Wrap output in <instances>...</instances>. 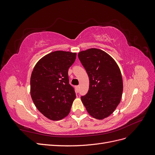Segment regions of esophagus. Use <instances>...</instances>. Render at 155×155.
Here are the masks:
<instances>
[{
    "label": "esophagus",
    "mask_w": 155,
    "mask_h": 155,
    "mask_svg": "<svg viewBox=\"0 0 155 155\" xmlns=\"http://www.w3.org/2000/svg\"><path fill=\"white\" fill-rule=\"evenodd\" d=\"M76 89L77 92H78L79 90V86H76Z\"/></svg>",
    "instance_id": "34e87169"
}]
</instances>
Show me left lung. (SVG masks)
Segmentation results:
<instances>
[{
  "label": "left lung",
  "mask_w": 155,
  "mask_h": 155,
  "mask_svg": "<svg viewBox=\"0 0 155 155\" xmlns=\"http://www.w3.org/2000/svg\"><path fill=\"white\" fill-rule=\"evenodd\" d=\"M89 78V90L81 101L93 118L103 120L113 112L121 101L123 80L114 59L100 49L90 48L78 53Z\"/></svg>",
  "instance_id": "obj_1"
}]
</instances>
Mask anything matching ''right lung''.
<instances>
[{"mask_svg":"<svg viewBox=\"0 0 155 155\" xmlns=\"http://www.w3.org/2000/svg\"><path fill=\"white\" fill-rule=\"evenodd\" d=\"M76 53L55 51L36 63L30 78V94L37 109L46 118L60 120L68 116L76 98L69 84L68 68Z\"/></svg>","mask_w":155,"mask_h":155,"instance_id":"right-lung-1","label":"right lung"}]
</instances>
